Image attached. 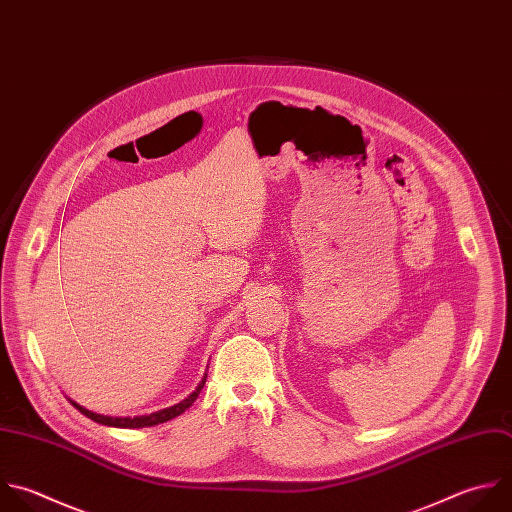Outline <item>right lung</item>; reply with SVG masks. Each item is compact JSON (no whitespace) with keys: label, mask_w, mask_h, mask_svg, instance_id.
Segmentation results:
<instances>
[{"label":"right lung","mask_w":512,"mask_h":512,"mask_svg":"<svg viewBox=\"0 0 512 512\" xmlns=\"http://www.w3.org/2000/svg\"><path fill=\"white\" fill-rule=\"evenodd\" d=\"M204 384H206V376H204V380L198 384V388H196L186 400H182V402H178V404H174V406H170V408L152 412V414H148V416L144 414V416H134V418H130V416H126V418H116V416L96 414V412H92V410H88V408H84V406H80V404H76V402H72V404H74L82 414H86L88 418H92V420L98 422V424L116 426V428H146V426H156V424H162V422H166V420H172V418L180 416L186 408L192 406V402H194V400L198 398V394L202 392Z\"/></svg>","instance_id":"obj_1"}]
</instances>
